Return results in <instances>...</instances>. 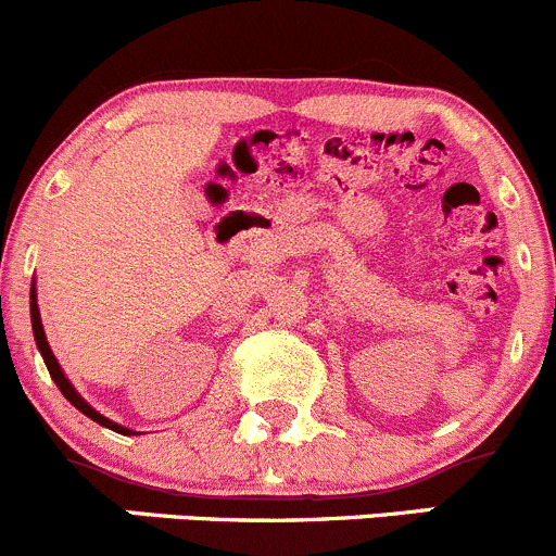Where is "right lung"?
Returning a JSON list of instances; mask_svg holds the SVG:
<instances>
[{"mask_svg": "<svg viewBox=\"0 0 556 556\" xmlns=\"http://www.w3.org/2000/svg\"><path fill=\"white\" fill-rule=\"evenodd\" d=\"M31 328H35V339H37V346H39V352H42V361H45V366H48V371H50V377H53V382L59 384L61 395H64L66 401L72 403V406H75V408H80V412L86 414V417H91L93 422L104 425V428L115 430V433H123V435H128V433H131V430H128V428H121V425H115V422H112V419L102 417V414H99L97 408H91V406H88V403L83 401L80 395H77V392H75V387L70 384V379L64 377V371H61L59 361H55V357H53V352H50V344H48V339H45V330H42V319H39V309H37V295H35V290H31Z\"/></svg>", "mask_w": 556, "mask_h": 556, "instance_id": "obj_1", "label": "right lung"}]
</instances>
